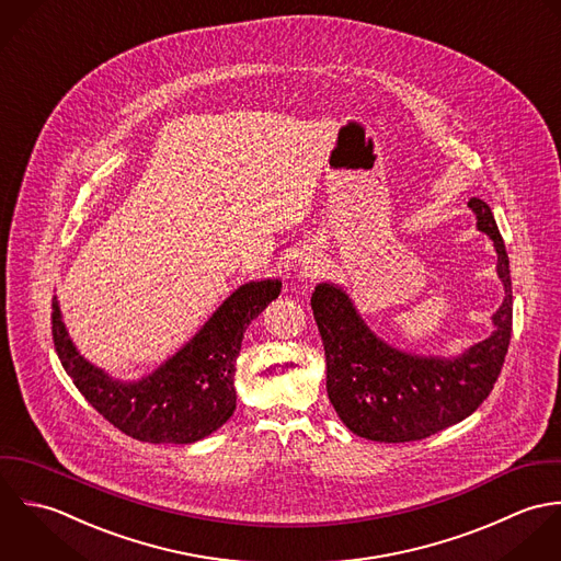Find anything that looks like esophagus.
<instances>
[{"label":"esophagus","instance_id":"1","mask_svg":"<svg viewBox=\"0 0 561 561\" xmlns=\"http://www.w3.org/2000/svg\"><path fill=\"white\" fill-rule=\"evenodd\" d=\"M314 273H317V266H312V264L304 266V275H314Z\"/></svg>","mask_w":561,"mask_h":561}]
</instances>
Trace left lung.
<instances>
[{
	"mask_svg": "<svg viewBox=\"0 0 561 561\" xmlns=\"http://www.w3.org/2000/svg\"><path fill=\"white\" fill-rule=\"evenodd\" d=\"M468 208L499 255L505 286L503 306L492 317L494 334L453 359L410 355L375 336L346 293L321 284L312 310L325 346L328 394L340 421L359 438L414 443L470 416L492 392L512 337V279L505 242L492 210L472 197Z\"/></svg>",
	"mask_w": 561,
	"mask_h": 561,
	"instance_id": "obj_1",
	"label": "left lung"
}]
</instances>
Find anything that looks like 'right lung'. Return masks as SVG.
<instances>
[{
	"mask_svg": "<svg viewBox=\"0 0 561 561\" xmlns=\"http://www.w3.org/2000/svg\"><path fill=\"white\" fill-rule=\"evenodd\" d=\"M282 293V282L240 286L184 348L136 383H121L89 364L69 340L51 301L56 353L82 397L125 436L151 445H191L236 410L233 373L249 323Z\"/></svg>",
	"mask_w": 561,
	"mask_h": 561,
	"instance_id": "add662e5",
	"label": "right lung"
}]
</instances>
